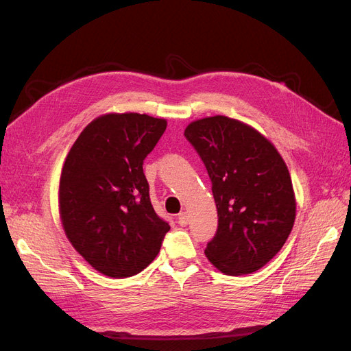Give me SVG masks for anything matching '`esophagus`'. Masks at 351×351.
<instances>
[{"label": "esophagus", "mask_w": 351, "mask_h": 351, "mask_svg": "<svg viewBox=\"0 0 351 351\" xmlns=\"http://www.w3.org/2000/svg\"><path fill=\"white\" fill-rule=\"evenodd\" d=\"M177 219H178V224L182 226V227H186L189 224V217H187L186 212H180Z\"/></svg>", "instance_id": "esophagus-1"}]
</instances>
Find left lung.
Masks as SVG:
<instances>
[{
    "instance_id": "left-lung-1",
    "label": "left lung",
    "mask_w": 351,
    "mask_h": 351,
    "mask_svg": "<svg viewBox=\"0 0 351 351\" xmlns=\"http://www.w3.org/2000/svg\"><path fill=\"white\" fill-rule=\"evenodd\" d=\"M184 136L205 164L218 210L205 254L227 275L261 269L281 250L295 218L281 155L253 127L224 115L190 123Z\"/></svg>"
}]
</instances>
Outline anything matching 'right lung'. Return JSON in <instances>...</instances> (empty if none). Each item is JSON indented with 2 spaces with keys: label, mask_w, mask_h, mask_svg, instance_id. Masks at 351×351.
<instances>
[{
  "label": "right lung",
  "mask_w": 351,
  "mask_h": 351,
  "mask_svg": "<svg viewBox=\"0 0 351 351\" xmlns=\"http://www.w3.org/2000/svg\"><path fill=\"white\" fill-rule=\"evenodd\" d=\"M167 129L146 114H105L84 127L60 178V217L89 265L112 278L143 271L169 231L151 204L143 161Z\"/></svg>",
  "instance_id": "obj_1"
}]
</instances>
